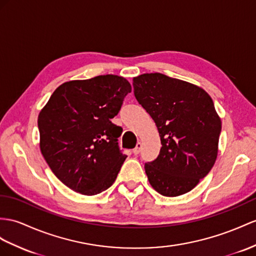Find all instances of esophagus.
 Wrapping results in <instances>:
<instances>
[{
    "label": "esophagus",
    "mask_w": 256,
    "mask_h": 256,
    "mask_svg": "<svg viewBox=\"0 0 256 256\" xmlns=\"http://www.w3.org/2000/svg\"><path fill=\"white\" fill-rule=\"evenodd\" d=\"M140 150H142V142H137L136 147L133 149L134 154H138L140 152Z\"/></svg>",
    "instance_id": "obj_1"
}]
</instances>
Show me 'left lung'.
I'll return each instance as SVG.
<instances>
[{"label":"left lung","mask_w":256,"mask_h":256,"mask_svg":"<svg viewBox=\"0 0 256 256\" xmlns=\"http://www.w3.org/2000/svg\"><path fill=\"white\" fill-rule=\"evenodd\" d=\"M133 86L162 144L158 158L145 164L150 185L166 196L190 192L218 154L222 121L211 96L198 85L158 72L133 78Z\"/></svg>","instance_id":"1"}]
</instances>
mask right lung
<instances>
[{
  "instance_id": "obj_1",
  "label": "right lung",
  "mask_w": 256,
  "mask_h": 256,
  "mask_svg": "<svg viewBox=\"0 0 256 256\" xmlns=\"http://www.w3.org/2000/svg\"><path fill=\"white\" fill-rule=\"evenodd\" d=\"M126 78L106 74L60 85L38 118L40 150L56 178L94 196L114 184L126 159L118 147L122 128L111 122L130 93Z\"/></svg>"
}]
</instances>
